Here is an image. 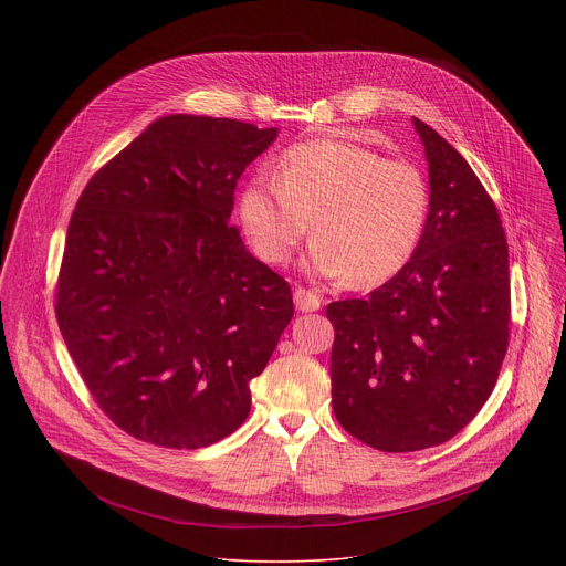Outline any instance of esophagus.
<instances>
[{"label": "esophagus", "instance_id": "esophagus-1", "mask_svg": "<svg viewBox=\"0 0 566 566\" xmlns=\"http://www.w3.org/2000/svg\"><path fill=\"white\" fill-rule=\"evenodd\" d=\"M293 302H295V306H297L300 311H317V308L322 306V300H319L313 291H306V289H302V286H297V289L293 291Z\"/></svg>", "mask_w": 566, "mask_h": 566}]
</instances>
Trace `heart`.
Masks as SVG:
<instances>
[{"instance_id":"b5f03b06","label":"heart","mask_w":566,"mask_h":566,"mask_svg":"<svg viewBox=\"0 0 566 566\" xmlns=\"http://www.w3.org/2000/svg\"><path fill=\"white\" fill-rule=\"evenodd\" d=\"M430 186L408 160H387L352 140L319 138L289 147L273 179L253 177L237 214L255 255L284 264L308 230L306 266L349 286L382 284L410 264L430 221Z\"/></svg>"}]
</instances>
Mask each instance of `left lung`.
<instances>
[{
	"label": "left lung",
	"mask_w": 566,
	"mask_h": 566,
	"mask_svg": "<svg viewBox=\"0 0 566 566\" xmlns=\"http://www.w3.org/2000/svg\"><path fill=\"white\" fill-rule=\"evenodd\" d=\"M426 147L430 221L410 264L367 300L327 306L338 423L382 452L439 446L489 400L509 347V244L468 160L412 118Z\"/></svg>",
	"instance_id": "8db88e82"
}]
</instances>
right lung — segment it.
Wrapping results in <instances>:
<instances>
[{"label":"right lung","instance_id":"obj_1","mask_svg":"<svg viewBox=\"0 0 566 566\" xmlns=\"http://www.w3.org/2000/svg\"><path fill=\"white\" fill-rule=\"evenodd\" d=\"M277 127L172 114L80 195L55 315L98 408L145 443L195 450L232 434L293 317L284 277L228 223L241 172Z\"/></svg>","mask_w":566,"mask_h":566}]
</instances>
